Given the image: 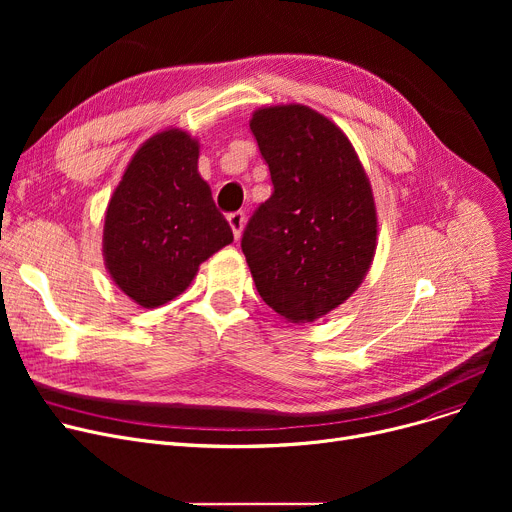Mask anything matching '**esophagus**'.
<instances>
[{
  "label": "esophagus",
  "mask_w": 512,
  "mask_h": 512,
  "mask_svg": "<svg viewBox=\"0 0 512 512\" xmlns=\"http://www.w3.org/2000/svg\"><path fill=\"white\" fill-rule=\"evenodd\" d=\"M245 222H247V218H245V213H242V211L228 213V224H230V228H232L234 238H240L242 228H245Z\"/></svg>",
  "instance_id": "obj_1"
}]
</instances>
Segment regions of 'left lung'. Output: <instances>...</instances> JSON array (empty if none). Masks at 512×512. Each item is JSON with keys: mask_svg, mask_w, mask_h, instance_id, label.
Listing matches in <instances>:
<instances>
[{"mask_svg": "<svg viewBox=\"0 0 512 512\" xmlns=\"http://www.w3.org/2000/svg\"><path fill=\"white\" fill-rule=\"evenodd\" d=\"M274 193L257 207L240 247L261 299L290 324L342 305L378 247L369 178L346 134L301 103L267 105L249 122Z\"/></svg>", "mask_w": 512, "mask_h": 512, "instance_id": "obj_1", "label": "left lung"}]
</instances>
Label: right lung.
<instances>
[{"label":"right lung","instance_id":"right-lung-1","mask_svg":"<svg viewBox=\"0 0 512 512\" xmlns=\"http://www.w3.org/2000/svg\"><path fill=\"white\" fill-rule=\"evenodd\" d=\"M197 164V139L180 128L161 130L132 155L107 203L105 270L145 309L176 299L199 265L234 240Z\"/></svg>","mask_w":512,"mask_h":512}]
</instances>
